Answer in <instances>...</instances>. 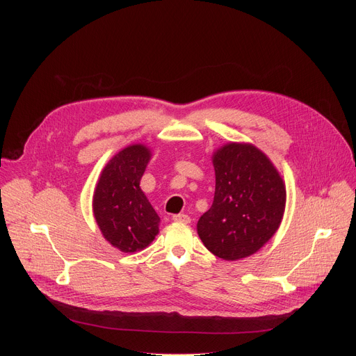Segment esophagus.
<instances>
[{
	"instance_id": "obj_1",
	"label": "esophagus",
	"mask_w": 356,
	"mask_h": 356,
	"mask_svg": "<svg viewBox=\"0 0 356 356\" xmlns=\"http://www.w3.org/2000/svg\"><path fill=\"white\" fill-rule=\"evenodd\" d=\"M173 220L183 222V223H189L191 222V216L184 215V213H177V215H173Z\"/></svg>"
}]
</instances>
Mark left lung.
I'll list each match as a JSON object with an SVG mask.
<instances>
[{"label":"left lung","mask_w":356,"mask_h":356,"mask_svg":"<svg viewBox=\"0 0 356 356\" xmlns=\"http://www.w3.org/2000/svg\"><path fill=\"white\" fill-rule=\"evenodd\" d=\"M215 196L197 220L212 254L235 261L257 252L275 234L286 208V188L267 156L250 144L231 143L213 154Z\"/></svg>","instance_id":"8db88e82"}]
</instances>
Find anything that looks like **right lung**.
Returning a JSON list of instances; mask_svg holds the SVG:
<instances>
[{
    "mask_svg": "<svg viewBox=\"0 0 356 356\" xmlns=\"http://www.w3.org/2000/svg\"><path fill=\"white\" fill-rule=\"evenodd\" d=\"M149 152L129 145L105 165L93 195V215L111 245L122 252L144 250L159 234L160 218L140 189Z\"/></svg>",
    "mask_w": 356,
    "mask_h": 356,
    "instance_id": "right-lung-1",
    "label": "right lung"
}]
</instances>
